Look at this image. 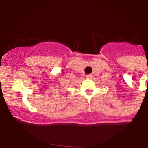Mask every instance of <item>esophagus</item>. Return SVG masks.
Wrapping results in <instances>:
<instances>
[{
    "mask_svg": "<svg viewBox=\"0 0 148 148\" xmlns=\"http://www.w3.org/2000/svg\"><path fill=\"white\" fill-rule=\"evenodd\" d=\"M86 78H92V75H87V76H86Z\"/></svg>",
    "mask_w": 148,
    "mask_h": 148,
    "instance_id": "34e87169",
    "label": "esophagus"
}]
</instances>
